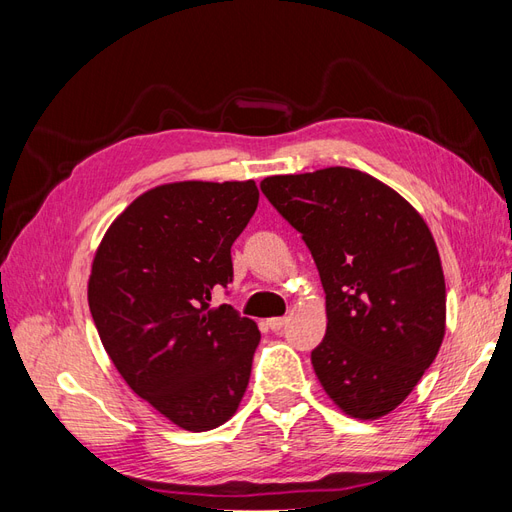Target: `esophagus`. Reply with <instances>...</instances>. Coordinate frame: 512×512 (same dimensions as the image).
I'll return each instance as SVG.
<instances>
[{
  "label": "esophagus",
  "instance_id": "esophagus-1",
  "mask_svg": "<svg viewBox=\"0 0 512 512\" xmlns=\"http://www.w3.org/2000/svg\"><path fill=\"white\" fill-rule=\"evenodd\" d=\"M286 324V318H269L267 320V327L271 329V331H280L282 327Z\"/></svg>",
  "mask_w": 512,
  "mask_h": 512
}]
</instances>
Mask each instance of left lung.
I'll use <instances>...</instances> for the list:
<instances>
[{
	"label": "left lung",
	"mask_w": 512,
	"mask_h": 512,
	"mask_svg": "<svg viewBox=\"0 0 512 512\" xmlns=\"http://www.w3.org/2000/svg\"><path fill=\"white\" fill-rule=\"evenodd\" d=\"M260 190L303 235L327 294V335L312 352L324 393L359 421L391 414L446 333L427 222L389 185L346 166L265 177Z\"/></svg>",
	"instance_id": "8db88e82"
}]
</instances>
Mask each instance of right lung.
Returning <instances> with one entry per match:
<instances>
[{"label":"right lung","instance_id":"right-lung-1","mask_svg":"<svg viewBox=\"0 0 512 512\" xmlns=\"http://www.w3.org/2000/svg\"><path fill=\"white\" fill-rule=\"evenodd\" d=\"M247 181H175L134 198L98 245L87 301L106 354L130 389L185 431L237 412L258 324L209 307L232 282L230 247L258 207Z\"/></svg>","mask_w":512,"mask_h":512}]
</instances>
